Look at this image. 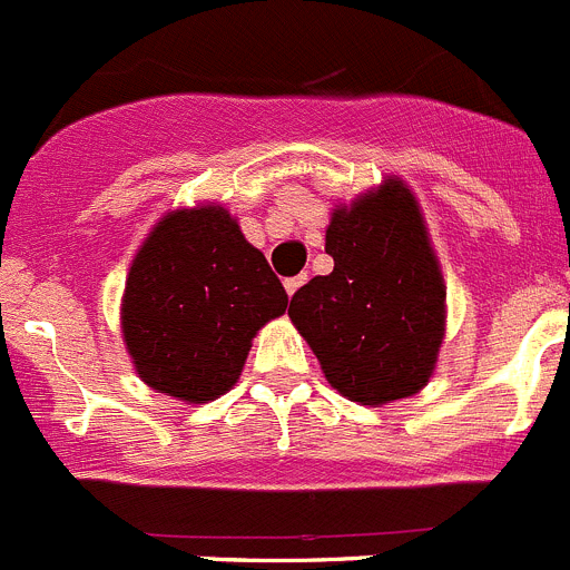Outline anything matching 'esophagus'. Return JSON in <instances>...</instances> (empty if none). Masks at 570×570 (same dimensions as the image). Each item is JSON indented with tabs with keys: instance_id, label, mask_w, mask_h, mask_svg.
<instances>
[{
	"instance_id": "esophagus-1",
	"label": "esophagus",
	"mask_w": 570,
	"mask_h": 570,
	"mask_svg": "<svg viewBox=\"0 0 570 570\" xmlns=\"http://www.w3.org/2000/svg\"><path fill=\"white\" fill-rule=\"evenodd\" d=\"M308 282V274H299V276H291V279H285V291H288V296H294L296 291L302 288Z\"/></svg>"
}]
</instances>
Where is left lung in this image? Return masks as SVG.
Returning <instances> with one entry per match:
<instances>
[{"mask_svg": "<svg viewBox=\"0 0 570 570\" xmlns=\"http://www.w3.org/2000/svg\"><path fill=\"white\" fill-rule=\"evenodd\" d=\"M334 256L291 299L288 316L331 385L362 405L416 394L445 334V285L414 194L396 179L334 210Z\"/></svg>", "mask_w": 570, "mask_h": 570, "instance_id": "8db88e82", "label": "left lung"}]
</instances>
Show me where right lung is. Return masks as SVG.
<instances>
[{
    "label": "right lung",
    "mask_w": 570,
    "mask_h": 570,
    "mask_svg": "<svg viewBox=\"0 0 570 570\" xmlns=\"http://www.w3.org/2000/svg\"><path fill=\"white\" fill-rule=\"evenodd\" d=\"M288 294L225 208L176 210L130 265L122 299L128 354L154 391L185 402L225 394L250 340Z\"/></svg>",
    "instance_id": "add662e5"
}]
</instances>
